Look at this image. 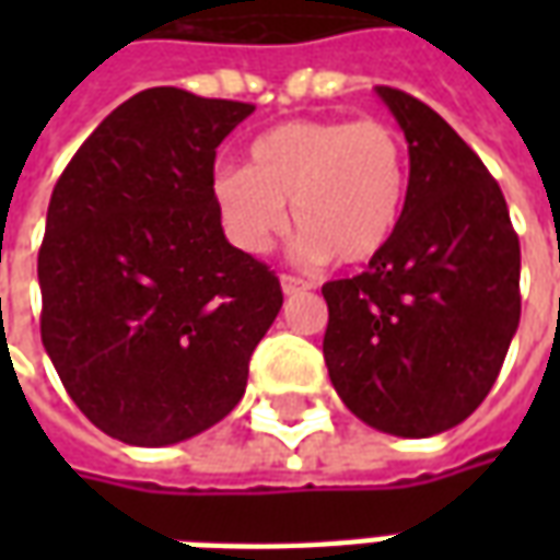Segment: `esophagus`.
Masks as SVG:
<instances>
[{"label": "esophagus", "mask_w": 560, "mask_h": 560, "mask_svg": "<svg viewBox=\"0 0 560 560\" xmlns=\"http://www.w3.org/2000/svg\"><path fill=\"white\" fill-rule=\"evenodd\" d=\"M281 291H284V296L303 293V291H308V281L296 279V276H281Z\"/></svg>", "instance_id": "obj_1"}]
</instances>
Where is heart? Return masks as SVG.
<instances>
[{
    "mask_svg": "<svg viewBox=\"0 0 560 560\" xmlns=\"http://www.w3.org/2000/svg\"><path fill=\"white\" fill-rule=\"evenodd\" d=\"M411 183V155L399 128L353 119H291L257 135L248 167L212 179L224 233L243 252H264L284 228L303 231L308 260L369 264L396 236Z\"/></svg>",
    "mask_w": 560,
    "mask_h": 560,
    "instance_id": "heart-1",
    "label": "heart"
}]
</instances>
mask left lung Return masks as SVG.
<instances>
[{
  "label": "left lung",
  "mask_w": 560,
  "mask_h": 560,
  "mask_svg": "<svg viewBox=\"0 0 560 560\" xmlns=\"http://www.w3.org/2000/svg\"><path fill=\"white\" fill-rule=\"evenodd\" d=\"M377 98L405 131L411 183L369 269L327 281L329 381L365 425L432 438L480 408L518 329V236L477 152L429 104Z\"/></svg>",
  "instance_id": "8db88e82"
}]
</instances>
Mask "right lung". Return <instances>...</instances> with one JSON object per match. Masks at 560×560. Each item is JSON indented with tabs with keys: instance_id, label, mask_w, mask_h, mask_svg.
<instances>
[{
	"instance_id": "add662e5",
	"label": "right lung",
	"mask_w": 560,
	"mask_h": 560,
	"mask_svg": "<svg viewBox=\"0 0 560 560\" xmlns=\"http://www.w3.org/2000/svg\"><path fill=\"white\" fill-rule=\"evenodd\" d=\"M252 104L155 86L92 131L47 207L42 341L104 434L167 446L240 405L281 308L276 272L228 243L215 149Z\"/></svg>"
}]
</instances>
